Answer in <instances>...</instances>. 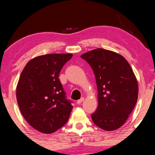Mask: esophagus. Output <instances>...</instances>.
I'll return each instance as SVG.
<instances>
[{"mask_svg":"<svg viewBox=\"0 0 155 155\" xmlns=\"http://www.w3.org/2000/svg\"><path fill=\"white\" fill-rule=\"evenodd\" d=\"M84 100H85V98L82 97V98H81V99H79V101H77V102H76V103H77V104H81L82 102H83Z\"/></svg>","mask_w":155,"mask_h":155,"instance_id":"obj_1","label":"esophagus"}]
</instances>
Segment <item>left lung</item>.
Segmentation results:
<instances>
[{"instance_id": "obj_1", "label": "left lung", "mask_w": 155, "mask_h": 155, "mask_svg": "<svg viewBox=\"0 0 155 155\" xmlns=\"http://www.w3.org/2000/svg\"><path fill=\"white\" fill-rule=\"evenodd\" d=\"M81 58L91 67L97 86L98 107L92 121L105 130L121 127L138 98V83L130 65L121 54L104 48L87 51Z\"/></svg>"}]
</instances>
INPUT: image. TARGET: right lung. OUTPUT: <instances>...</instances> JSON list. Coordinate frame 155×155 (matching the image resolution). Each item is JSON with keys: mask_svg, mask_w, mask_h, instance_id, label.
I'll list each match as a JSON object with an SVG mask.
<instances>
[{"mask_svg": "<svg viewBox=\"0 0 155 155\" xmlns=\"http://www.w3.org/2000/svg\"><path fill=\"white\" fill-rule=\"evenodd\" d=\"M72 54H48L28 62L16 87V98L23 117L34 129L51 134L68 121L73 109L66 98L59 73Z\"/></svg>", "mask_w": 155, "mask_h": 155, "instance_id": "add662e5", "label": "right lung"}]
</instances>
